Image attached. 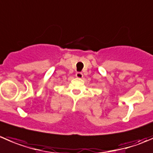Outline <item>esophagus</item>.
<instances>
[{
    "mask_svg": "<svg viewBox=\"0 0 153 153\" xmlns=\"http://www.w3.org/2000/svg\"><path fill=\"white\" fill-rule=\"evenodd\" d=\"M75 76H76L78 78H82V77H83L82 72H78L76 74H75Z\"/></svg>",
    "mask_w": 153,
    "mask_h": 153,
    "instance_id": "obj_1",
    "label": "esophagus"
}]
</instances>
